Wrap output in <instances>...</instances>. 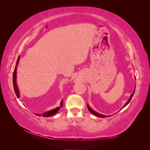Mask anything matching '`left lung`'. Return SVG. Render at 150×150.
<instances>
[{"label":"left lung","mask_w":150,"mask_h":150,"mask_svg":"<svg viewBox=\"0 0 150 150\" xmlns=\"http://www.w3.org/2000/svg\"><path fill=\"white\" fill-rule=\"evenodd\" d=\"M135 91V90H134ZM134 93V91L133 92V93L131 94V98H129V100L127 101V103L125 104V105L124 106V107H125L127 104H128L129 103V101H131V98H132V97H133V94ZM87 107H88V110L90 111V112H91L92 114H93L94 115H95V116H98V117H107V116H104V115H100V114H99V113H98V112H96V111H93L91 108L89 106V105L88 104H87ZM123 107V108H124Z\"/></svg>","instance_id":"8db88e82"}]
</instances>
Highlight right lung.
Returning a JSON list of instances; mask_svg holds the SVG:
<instances>
[{"label": "right lung", "instance_id": "obj_1", "mask_svg": "<svg viewBox=\"0 0 150 150\" xmlns=\"http://www.w3.org/2000/svg\"><path fill=\"white\" fill-rule=\"evenodd\" d=\"M19 59H20V56H19V57H18V59H17V62H16V66L14 71H13V88H14L15 93H16L17 96L18 98H19V89H18V88H17V84H16V70H17V66L18 64V63H19ZM62 104H63V101L62 100L61 103V107L62 106ZM60 108H61L60 107H58V108H56L55 109H54V110H51V111H49L44 112V114L42 115V116L43 117H49V116H53L54 115H56V113L58 112V111L60 110ZM38 115L40 116H41L40 115Z\"/></svg>", "mask_w": 150, "mask_h": 150}]
</instances>
